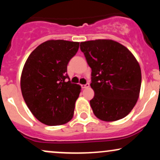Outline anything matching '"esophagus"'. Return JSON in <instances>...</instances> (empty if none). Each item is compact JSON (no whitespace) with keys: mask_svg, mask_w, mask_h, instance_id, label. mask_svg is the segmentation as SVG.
Masks as SVG:
<instances>
[{"mask_svg":"<svg viewBox=\"0 0 160 160\" xmlns=\"http://www.w3.org/2000/svg\"><path fill=\"white\" fill-rule=\"evenodd\" d=\"M89 86V82H86V84H82V85H81V87L82 89H85V88H88Z\"/></svg>","mask_w":160,"mask_h":160,"instance_id":"esophagus-1","label":"esophagus"}]
</instances>
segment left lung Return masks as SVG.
I'll list each match as a JSON object with an SVG mask.
<instances>
[{"instance_id":"1","label":"left lung","mask_w":160,"mask_h":160,"mask_svg":"<svg viewBox=\"0 0 160 160\" xmlns=\"http://www.w3.org/2000/svg\"><path fill=\"white\" fill-rule=\"evenodd\" d=\"M80 49L92 69L90 86L95 95L90 105L94 114L107 122L123 118L139 96L138 62L126 47L111 40L82 42Z\"/></svg>"}]
</instances>
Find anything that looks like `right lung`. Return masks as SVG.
<instances>
[{"mask_svg":"<svg viewBox=\"0 0 160 160\" xmlns=\"http://www.w3.org/2000/svg\"><path fill=\"white\" fill-rule=\"evenodd\" d=\"M78 42L48 40L28 58L21 77V90L28 108L40 122L48 126L65 124L74 115L81 86L67 74Z\"/></svg>","mask_w":160,"mask_h":160,"instance_id":"obj_1","label":"right lung"}]
</instances>
